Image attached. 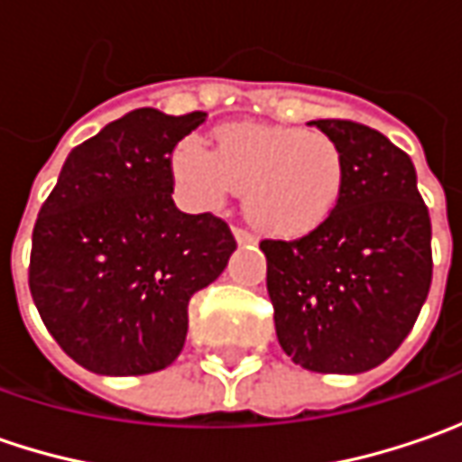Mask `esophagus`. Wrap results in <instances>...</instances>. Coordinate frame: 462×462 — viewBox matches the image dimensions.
<instances>
[{
  "label": "esophagus",
  "instance_id": "34e87169",
  "mask_svg": "<svg viewBox=\"0 0 462 462\" xmlns=\"http://www.w3.org/2000/svg\"><path fill=\"white\" fill-rule=\"evenodd\" d=\"M234 236L239 244H246V241H254V234L252 231H246V228H241V226H234Z\"/></svg>",
  "mask_w": 462,
  "mask_h": 462
}]
</instances>
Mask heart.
Returning <instances> with one entry per match:
<instances>
[{"label": "heart", "mask_w": 462, "mask_h": 462, "mask_svg": "<svg viewBox=\"0 0 462 462\" xmlns=\"http://www.w3.org/2000/svg\"><path fill=\"white\" fill-rule=\"evenodd\" d=\"M171 169L187 198L205 208L221 205L234 189L246 192V216L275 236L313 231L345 187L339 146L321 131L285 125L228 123L216 131V149L187 138Z\"/></svg>", "instance_id": "b5f03b06"}]
</instances>
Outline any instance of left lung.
Returning <instances> with one entry per match:
<instances>
[{
    "mask_svg": "<svg viewBox=\"0 0 462 462\" xmlns=\"http://www.w3.org/2000/svg\"><path fill=\"white\" fill-rule=\"evenodd\" d=\"M342 152L324 223L262 239L280 346L313 373H365L414 328L432 285V223L409 153L363 123L313 120Z\"/></svg>",
    "mask_w": 462,
    "mask_h": 462,
    "instance_id": "8db88e82",
    "label": "left lung"
}]
</instances>
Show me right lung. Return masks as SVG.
Segmentation results:
<instances>
[{
  "label": "right lung",
  "mask_w": 462,
  "mask_h": 462,
  "mask_svg": "<svg viewBox=\"0 0 462 462\" xmlns=\"http://www.w3.org/2000/svg\"><path fill=\"white\" fill-rule=\"evenodd\" d=\"M205 117L153 107L117 117L69 153L41 205L30 295L51 337L92 373L146 375L174 363L189 298L236 249L223 218L171 200V153Z\"/></svg>",
  "instance_id": "obj_1"
}]
</instances>
